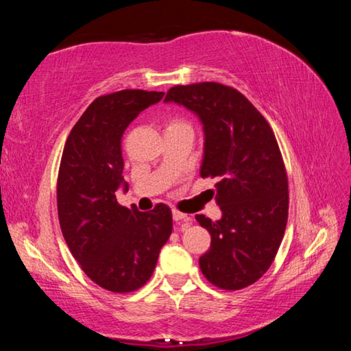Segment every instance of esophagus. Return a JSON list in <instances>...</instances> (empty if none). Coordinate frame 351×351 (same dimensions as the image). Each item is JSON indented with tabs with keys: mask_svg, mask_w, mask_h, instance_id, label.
<instances>
[{
	"mask_svg": "<svg viewBox=\"0 0 351 351\" xmlns=\"http://www.w3.org/2000/svg\"><path fill=\"white\" fill-rule=\"evenodd\" d=\"M171 217H173V221H181L182 224H186V226H189L190 221H192V218H190L189 215H186V213L180 212V210L171 212Z\"/></svg>",
	"mask_w": 351,
	"mask_h": 351,
	"instance_id": "34e87169",
	"label": "esophagus"
}]
</instances>
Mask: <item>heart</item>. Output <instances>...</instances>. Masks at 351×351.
<instances>
[{
    "label": "heart",
    "instance_id": "b5f03b06",
    "mask_svg": "<svg viewBox=\"0 0 351 351\" xmlns=\"http://www.w3.org/2000/svg\"><path fill=\"white\" fill-rule=\"evenodd\" d=\"M173 128H189V125L184 121H180V119H173L167 123V130H173Z\"/></svg>",
    "mask_w": 351,
    "mask_h": 351
}]
</instances>
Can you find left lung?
<instances>
[{"mask_svg": "<svg viewBox=\"0 0 351 351\" xmlns=\"http://www.w3.org/2000/svg\"><path fill=\"white\" fill-rule=\"evenodd\" d=\"M164 102L198 117L204 133L199 175L218 181L221 218L197 215L212 237L199 268L218 288H246L268 271L287 229L288 178L276 136L241 93L221 83L178 85Z\"/></svg>", "mask_w": 351, "mask_h": 351, "instance_id": "obj_1", "label": "left lung"}]
</instances>
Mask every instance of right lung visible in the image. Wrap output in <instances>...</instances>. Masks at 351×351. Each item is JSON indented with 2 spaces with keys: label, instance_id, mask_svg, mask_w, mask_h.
Here are the masks:
<instances>
[{
  "label": "right lung",
  "instance_id": "obj_1",
  "mask_svg": "<svg viewBox=\"0 0 351 351\" xmlns=\"http://www.w3.org/2000/svg\"><path fill=\"white\" fill-rule=\"evenodd\" d=\"M164 93L123 90L88 106L64 144L57 184L58 221L71 254L94 283L130 293L152 277L171 234V210L119 206L128 190L122 176V136L141 111Z\"/></svg>",
  "mask_w": 351,
  "mask_h": 351
}]
</instances>
